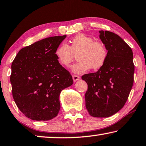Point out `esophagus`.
Segmentation results:
<instances>
[{"label": "esophagus", "mask_w": 146, "mask_h": 146, "mask_svg": "<svg viewBox=\"0 0 146 146\" xmlns=\"http://www.w3.org/2000/svg\"><path fill=\"white\" fill-rule=\"evenodd\" d=\"M72 77H73V80L74 82L77 81V80H78L80 79V77H78V76H77V75H73L72 76Z\"/></svg>", "instance_id": "esophagus-1"}]
</instances>
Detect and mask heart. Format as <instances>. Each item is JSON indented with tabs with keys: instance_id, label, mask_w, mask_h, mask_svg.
I'll use <instances>...</instances> for the list:
<instances>
[{
	"instance_id": "1",
	"label": "heart",
	"mask_w": 146,
	"mask_h": 146,
	"mask_svg": "<svg viewBox=\"0 0 146 146\" xmlns=\"http://www.w3.org/2000/svg\"><path fill=\"white\" fill-rule=\"evenodd\" d=\"M71 46L62 43L55 50L59 63L68 66L77 54V63L71 67L77 74L84 73L92 68L94 70L102 68L108 56V51L103 43L94 41V39L82 34H78L71 39Z\"/></svg>"
}]
</instances>
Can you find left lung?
Masks as SVG:
<instances>
[{
  "mask_svg": "<svg viewBox=\"0 0 146 146\" xmlns=\"http://www.w3.org/2000/svg\"><path fill=\"white\" fill-rule=\"evenodd\" d=\"M108 50L105 64L96 73L85 74L88 84L86 107L90 115L108 117L123 107L134 82L135 66L131 48L121 38L109 31H99Z\"/></svg>",
  "mask_w": 146,
  "mask_h": 146,
  "instance_id": "obj_1",
  "label": "left lung"
}]
</instances>
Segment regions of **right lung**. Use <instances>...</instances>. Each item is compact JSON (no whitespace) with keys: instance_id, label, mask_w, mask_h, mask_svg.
I'll return each mask as SVG.
<instances>
[{"instance_id":"right-lung-1","label":"right lung","mask_w":146,"mask_h":146,"mask_svg":"<svg viewBox=\"0 0 146 146\" xmlns=\"http://www.w3.org/2000/svg\"><path fill=\"white\" fill-rule=\"evenodd\" d=\"M66 38L50 37L23 48L11 64L13 99L32 120L47 121L56 117L60 109V94L73 84L72 76L55 56L56 48Z\"/></svg>"}]
</instances>
